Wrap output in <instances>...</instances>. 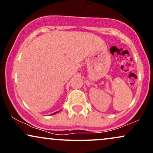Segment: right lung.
I'll list each match as a JSON object with an SVG mask.
<instances>
[{"label": "right lung", "mask_w": 153, "mask_h": 153, "mask_svg": "<svg viewBox=\"0 0 153 153\" xmlns=\"http://www.w3.org/2000/svg\"><path fill=\"white\" fill-rule=\"evenodd\" d=\"M58 112H59V111H57V112H54V113H53V114H51V115H54V114H57V113H58Z\"/></svg>", "instance_id": "right-lung-1"}]
</instances>
